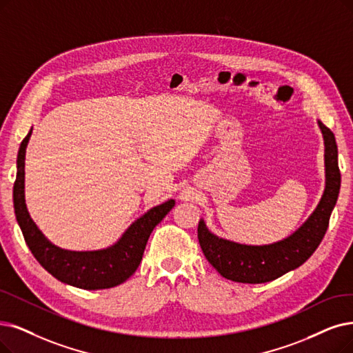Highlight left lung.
<instances>
[{
  "instance_id": "obj_1",
  "label": "left lung",
  "mask_w": 353,
  "mask_h": 353,
  "mask_svg": "<svg viewBox=\"0 0 353 353\" xmlns=\"http://www.w3.org/2000/svg\"><path fill=\"white\" fill-rule=\"evenodd\" d=\"M319 128L324 139L326 188L317 208L297 232L272 245L248 246L217 237L205 228L204 220H200L196 232L204 256L225 279L243 284L270 283L303 265L319 248L341 190L334 134L321 121Z\"/></svg>"
}]
</instances>
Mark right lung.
Wrapping results in <instances>:
<instances>
[{
  "mask_svg": "<svg viewBox=\"0 0 353 353\" xmlns=\"http://www.w3.org/2000/svg\"><path fill=\"white\" fill-rule=\"evenodd\" d=\"M32 130L24 137L17 154V176L14 182V213L24 241L37 262L61 283L83 290L116 287L130 278L142 261L152 230L175 205L174 200L150 208L124 232L111 248L92 252L65 250L52 245L30 219L24 200V159Z\"/></svg>",
  "mask_w": 353,
  "mask_h": 353,
  "instance_id": "add662e5",
  "label": "right lung"
}]
</instances>
